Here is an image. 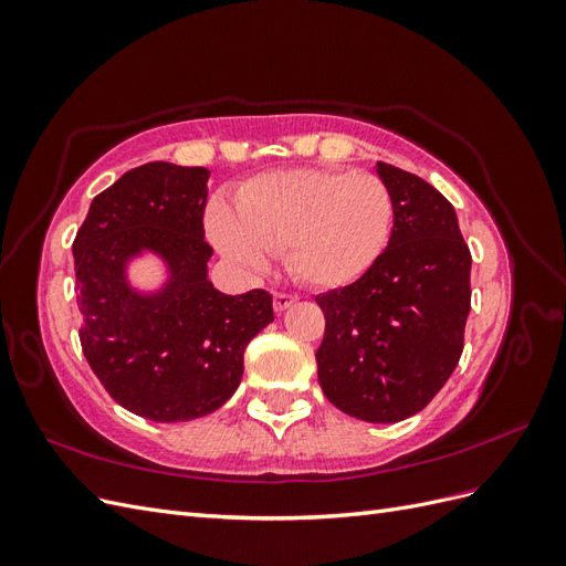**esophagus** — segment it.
Segmentation results:
<instances>
[{"mask_svg": "<svg viewBox=\"0 0 566 566\" xmlns=\"http://www.w3.org/2000/svg\"><path fill=\"white\" fill-rule=\"evenodd\" d=\"M297 302V295H290V293H276L273 295V310H276L279 314L285 312L287 306H293Z\"/></svg>", "mask_w": 566, "mask_h": 566, "instance_id": "1", "label": "esophagus"}]
</instances>
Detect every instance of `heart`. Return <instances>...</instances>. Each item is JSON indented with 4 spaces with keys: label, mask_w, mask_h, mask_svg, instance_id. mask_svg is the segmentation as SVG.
<instances>
[{
    "label": "heart",
    "mask_w": 566,
    "mask_h": 566,
    "mask_svg": "<svg viewBox=\"0 0 566 566\" xmlns=\"http://www.w3.org/2000/svg\"><path fill=\"white\" fill-rule=\"evenodd\" d=\"M235 212L214 205L208 229L221 254L262 269L285 250L295 279L318 287L356 281L385 250L394 219L387 184L370 172L287 169L238 188Z\"/></svg>",
    "instance_id": "heart-1"
}]
</instances>
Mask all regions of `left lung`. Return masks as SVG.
<instances>
[{
	"instance_id": "obj_1",
	"label": "left lung",
	"mask_w": 566,
	"mask_h": 566,
	"mask_svg": "<svg viewBox=\"0 0 566 566\" xmlns=\"http://www.w3.org/2000/svg\"><path fill=\"white\" fill-rule=\"evenodd\" d=\"M394 200L385 252L354 283L316 297L325 397L366 422L416 416L455 370L470 314L472 254L453 205L432 184L387 163Z\"/></svg>"
}]
</instances>
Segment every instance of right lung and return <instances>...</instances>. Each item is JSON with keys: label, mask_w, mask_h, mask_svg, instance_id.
Listing matches in <instances>:
<instances>
[{"label": "right lung", "mask_w": 566, "mask_h": 566, "mask_svg": "<svg viewBox=\"0 0 566 566\" xmlns=\"http://www.w3.org/2000/svg\"><path fill=\"white\" fill-rule=\"evenodd\" d=\"M208 179L205 167H134L92 200L73 241L84 358L111 397L146 420L184 422L227 403L245 347L273 321L266 290L224 295L208 279ZM142 249L174 271L158 296H136L124 281V262Z\"/></svg>", "instance_id": "right-lung-1"}]
</instances>
